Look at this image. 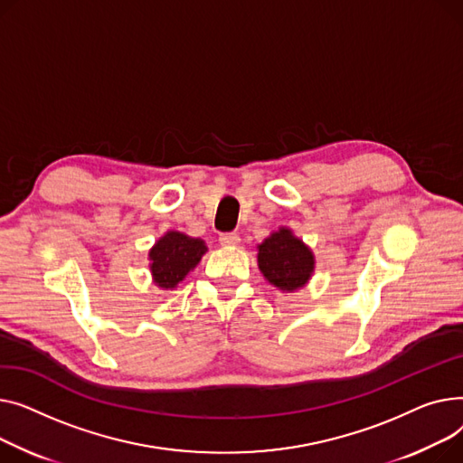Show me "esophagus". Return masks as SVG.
Wrapping results in <instances>:
<instances>
[{
    "instance_id": "34e87169",
    "label": "esophagus",
    "mask_w": 463,
    "mask_h": 463,
    "mask_svg": "<svg viewBox=\"0 0 463 463\" xmlns=\"http://www.w3.org/2000/svg\"><path fill=\"white\" fill-rule=\"evenodd\" d=\"M219 241H221L222 247H237V244L241 242V237L237 233H222L219 237Z\"/></svg>"
}]
</instances>
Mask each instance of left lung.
Segmentation results:
<instances>
[{
  "mask_svg": "<svg viewBox=\"0 0 463 463\" xmlns=\"http://www.w3.org/2000/svg\"><path fill=\"white\" fill-rule=\"evenodd\" d=\"M314 254L307 244L280 228L258 244V267L265 280L280 291L291 293L307 286L314 273Z\"/></svg>",
  "mask_w": 463,
  "mask_h": 463,
  "instance_id": "left-lung-1",
  "label": "left lung"
}]
</instances>
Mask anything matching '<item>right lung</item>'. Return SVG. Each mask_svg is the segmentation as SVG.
<instances>
[{
	"instance_id": "1",
	"label": "right lung",
	"mask_w": 463,
	"mask_h": 463,
	"mask_svg": "<svg viewBox=\"0 0 463 463\" xmlns=\"http://www.w3.org/2000/svg\"><path fill=\"white\" fill-rule=\"evenodd\" d=\"M207 252L202 239L181 232H166L149 250L153 282L162 289H174L193 270Z\"/></svg>"
}]
</instances>
